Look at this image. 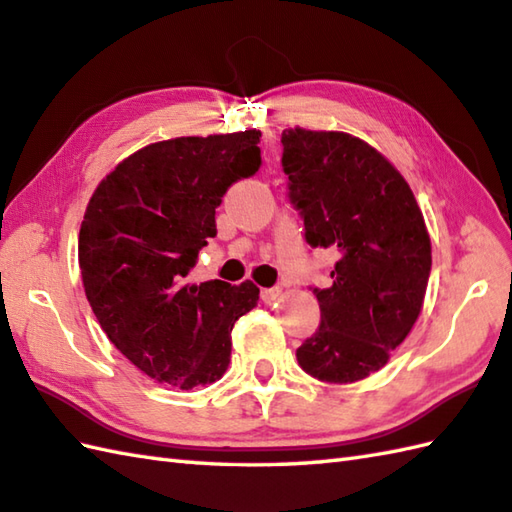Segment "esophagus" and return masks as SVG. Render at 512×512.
Here are the masks:
<instances>
[{
	"mask_svg": "<svg viewBox=\"0 0 512 512\" xmlns=\"http://www.w3.org/2000/svg\"><path fill=\"white\" fill-rule=\"evenodd\" d=\"M262 302H266V304H270V302H275V299H279V295H282V288H262Z\"/></svg>",
	"mask_w": 512,
	"mask_h": 512,
	"instance_id": "1",
	"label": "esophagus"
}]
</instances>
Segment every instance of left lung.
<instances>
[{"label": "left lung", "mask_w": 512, "mask_h": 512, "mask_svg": "<svg viewBox=\"0 0 512 512\" xmlns=\"http://www.w3.org/2000/svg\"><path fill=\"white\" fill-rule=\"evenodd\" d=\"M282 166L306 242L339 253L315 288L322 322L297 348L308 375L353 384L384 368L424 306L430 237L402 173L364 139L288 128Z\"/></svg>", "instance_id": "left-lung-1"}]
</instances>
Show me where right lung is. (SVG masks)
Here are the masks:
<instances>
[{"label": "right lung", "mask_w": 512, "mask_h": 512, "mask_svg": "<svg viewBox=\"0 0 512 512\" xmlns=\"http://www.w3.org/2000/svg\"><path fill=\"white\" fill-rule=\"evenodd\" d=\"M259 130L148 144L99 182L79 228V268L99 326L130 364L190 390L230 364V330L257 306L253 282L190 284L230 184L262 164Z\"/></svg>", "instance_id": "1"}]
</instances>
